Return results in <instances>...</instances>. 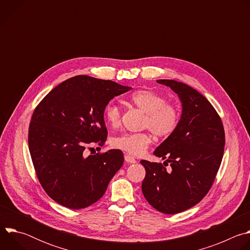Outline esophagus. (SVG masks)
<instances>
[{"label":"esophagus","mask_w":250,"mask_h":250,"mask_svg":"<svg viewBox=\"0 0 250 250\" xmlns=\"http://www.w3.org/2000/svg\"><path fill=\"white\" fill-rule=\"evenodd\" d=\"M125 160L127 162V163H135L136 160L129 154H125Z\"/></svg>","instance_id":"34e87169"}]
</instances>
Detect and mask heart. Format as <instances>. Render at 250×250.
<instances>
[{
	"label": "heart",
	"instance_id": "1",
	"mask_svg": "<svg viewBox=\"0 0 250 250\" xmlns=\"http://www.w3.org/2000/svg\"><path fill=\"white\" fill-rule=\"evenodd\" d=\"M129 101L146 114L144 125L158 137H168L177 128L180 115L176 106L166 103V99L152 91L142 90L131 94ZM104 119L111 126L117 127L122 122V111L115 103H109L104 108ZM152 135L147 132H124L114 137V147L132 155L144 153L151 144Z\"/></svg>",
	"mask_w": 250,
	"mask_h": 250
}]
</instances>
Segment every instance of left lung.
<instances>
[{
    "mask_svg": "<svg viewBox=\"0 0 250 250\" xmlns=\"http://www.w3.org/2000/svg\"><path fill=\"white\" fill-rule=\"evenodd\" d=\"M157 83L178 95L182 114L176 130L153 152L171 167L141 160L146 172L141 190L154 208L174 215L197 205L210 189L224 155L225 130L215 108L197 90L175 80Z\"/></svg>",
    "mask_w": 250,
    "mask_h": 250,
    "instance_id": "left-lung-1",
    "label": "left lung"
}]
</instances>
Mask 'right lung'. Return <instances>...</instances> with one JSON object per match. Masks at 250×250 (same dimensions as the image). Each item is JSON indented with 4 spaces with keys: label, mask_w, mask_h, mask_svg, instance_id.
Wrapping results in <instances>:
<instances>
[{
    "label": "right lung",
    "mask_w": 250,
    "mask_h": 250,
    "mask_svg": "<svg viewBox=\"0 0 250 250\" xmlns=\"http://www.w3.org/2000/svg\"><path fill=\"white\" fill-rule=\"evenodd\" d=\"M130 89L79 75L59 84L35 108L28 129L31 160L42 188L61 206L79 209L93 205L123 166L120 149L87 157L84 151L93 142L104 145L105 105Z\"/></svg>",
    "instance_id": "obj_1"
}]
</instances>
